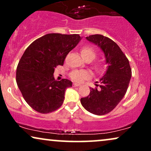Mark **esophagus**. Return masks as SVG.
<instances>
[{
	"label": "esophagus",
	"instance_id": "34e87169",
	"mask_svg": "<svg viewBox=\"0 0 151 151\" xmlns=\"http://www.w3.org/2000/svg\"><path fill=\"white\" fill-rule=\"evenodd\" d=\"M81 84H77V83H73V84H72V86H79Z\"/></svg>",
	"mask_w": 151,
	"mask_h": 151
}]
</instances>
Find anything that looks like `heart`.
<instances>
[{"instance_id": "heart-1", "label": "heart", "mask_w": 151, "mask_h": 151, "mask_svg": "<svg viewBox=\"0 0 151 151\" xmlns=\"http://www.w3.org/2000/svg\"><path fill=\"white\" fill-rule=\"evenodd\" d=\"M81 56H82V58L84 60H92L96 58V50L92 47L89 45H85L81 48ZM93 67H94L96 70L100 71L103 69L104 67L101 62H96L93 64ZM91 72L84 70H74L70 74L71 79L74 81H77V82H81V81L85 80V79H89V78L91 77Z\"/></svg>"}]
</instances>
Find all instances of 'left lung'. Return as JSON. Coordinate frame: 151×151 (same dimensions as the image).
Returning a JSON list of instances; mask_svg holds the SVG:
<instances>
[{"label": "left lung", "mask_w": 151, "mask_h": 151, "mask_svg": "<svg viewBox=\"0 0 151 151\" xmlns=\"http://www.w3.org/2000/svg\"><path fill=\"white\" fill-rule=\"evenodd\" d=\"M86 40L104 52L107 70L100 79L99 88H90L89 95L80 101L86 110L96 115H104L111 111L125 96L131 78L129 61L119 45L102 35H92Z\"/></svg>", "instance_id": "1"}]
</instances>
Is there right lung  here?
<instances>
[{
	"instance_id": "right-lung-1",
	"label": "right lung",
	"mask_w": 151,
	"mask_h": 151,
	"mask_svg": "<svg viewBox=\"0 0 151 151\" xmlns=\"http://www.w3.org/2000/svg\"><path fill=\"white\" fill-rule=\"evenodd\" d=\"M81 39L77 34L50 33L25 50L17 67L16 82L24 99L36 111L50 113L63 104L66 89L72 82L55 80V68L63 65L66 56Z\"/></svg>"
}]
</instances>
